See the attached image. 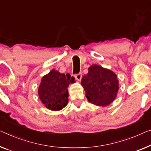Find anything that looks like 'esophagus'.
<instances>
[{"label":"esophagus","mask_w":151,"mask_h":151,"mask_svg":"<svg viewBox=\"0 0 151 151\" xmlns=\"http://www.w3.org/2000/svg\"><path fill=\"white\" fill-rule=\"evenodd\" d=\"M75 77L76 79L78 81H80L81 80V78H82V74L81 73L76 74V75H75Z\"/></svg>","instance_id":"34e87169"}]
</instances>
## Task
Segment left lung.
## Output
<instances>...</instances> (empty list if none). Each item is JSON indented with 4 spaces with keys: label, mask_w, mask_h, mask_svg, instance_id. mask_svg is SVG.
<instances>
[{
    "label": "left lung",
    "mask_w": 151,
    "mask_h": 151,
    "mask_svg": "<svg viewBox=\"0 0 151 151\" xmlns=\"http://www.w3.org/2000/svg\"><path fill=\"white\" fill-rule=\"evenodd\" d=\"M81 85L89 102L99 106H106L113 102L119 90L115 74L96 64L88 68V73L83 76Z\"/></svg>",
    "instance_id": "obj_1"
}]
</instances>
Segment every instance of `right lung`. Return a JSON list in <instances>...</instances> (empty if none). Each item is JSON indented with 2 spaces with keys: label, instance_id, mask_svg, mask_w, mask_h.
<instances>
[{
  "label": "right lung",
  "instance_id": "1",
  "mask_svg": "<svg viewBox=\"0 0 151 151\" xmlns=\"http://www.w3.org/2000/svg\"><path fill=\"white\" fill-rule=\"evenodd\" d=\"M76 81L70 75H64L53 69L42 78L38 93L45 107L51 111L62 110L68 102V87Z\"/></svg>",
  "mask_w": 151,
  "mask_h": 151
}]
</instances>
